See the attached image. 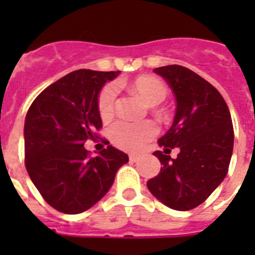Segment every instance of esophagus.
I'll return each instance as SVG.
<instances>
[{
    "label": "esophagus",
    "instance_id": "esophagus-1",
    "mask_svg": "<svg viewBox=\"0 0 255 255\" xmlns=\"http://www.w3.org/2000/svg\"><path fill=\"white\" fill-rule=\"evenodd\" d=\"M129 159H130V162H132V163H134V162H138L139 157H138V155H135V154H130Z\"/></svg>",
    "mask_w": 255,
    "mask_h": 255
}]
</instances>
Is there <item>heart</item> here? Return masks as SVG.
Wrapping results in <instances>:
<instances>
[{"instance_id":"obj_1","label":"heart","mask_w":255,"mask_h":255,"mask_svg":"<svg viewBox=\"0 0 255 255\" xmlns=\"http://www.w3.org/2000/svg\"><path fill=\"white\" fill-rule=\"evenodd\" d=\"M131 89L141 100L150 106L158 105L167 96V88L161 80L153 76H139L131 82ZM117 88L114 84L106 85L98 98V111L102 119L107 120L115 110ZM157 126L152 121L129 123L117 121L110 129V136L116 147L124 150H138L157 134Z\"/></svg>"}]
</instances>
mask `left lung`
<instances>
[{"instance_id": "8db88e82", "label": "left lung", "mask_w": 255, "mask_h": 255, "mask_svg": "<svg viewBox=\"0 0 255 255\" xmlns=\"http://www.w3.org/2000/svg\"><path fill=\"white\" fill-rule=\"evenodd\" d=\"M167 82L176 100V114L158 139L163 150L159 173L148 180L149 191L164 206L189 211L202 204L227 175L234 149V128L226 102L212 84L180 65L153 70ZM179 147L176 159L169 152Z\"/></svg>"}]
</instances>
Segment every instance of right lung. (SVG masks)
I'll return each mask as SVG.
<instances>
[{"instance_id": "obj_1", "label": "right lung", "mask_w": 255, "mask_h": 255, "mask_svg": "<svg viewBox=\"0 0 255 255\" xmlns=\"http://www.w3.org/2000/svg\"><path fill=\"white\" fill-rule=\"evenodd\" d=\"M120 71L76 70L47 87L24 124L25 167L47 203L67 215L93 207L110 190L128 154L108 145L89 157L84 143L102 128L98 97Z\"/></svg>"}]
</instances>
